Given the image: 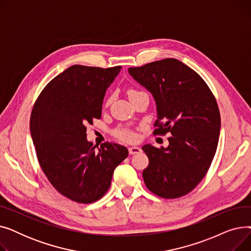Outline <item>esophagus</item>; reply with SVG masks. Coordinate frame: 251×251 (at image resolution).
Segmentation results:
<instances>
[{
	"instance_id": "esophagus-1",
	"label": "esophagus",
	"mask_w": 251,
	"mask_h": 251,
	"mask_svg": "<svg viewBox=\"0 0 251 251\" xmlns=\"http://www.w3.org/2000/svg\"><path fill=\"white\" fill-rule=\"evenodd\" d=\"M141 152V149L138 147H131L129 148V153L130 154H135V153H139Z\"/></svg>"
}]
</instances>
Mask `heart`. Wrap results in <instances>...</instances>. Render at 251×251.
<instances>
[{
	"instance_id": "1",
	"label": "heart",
	"mask_w": 251,
	"mask_h": 251,
	"mask_svg": "<svg viewBox=\"0 0 251 251\" xmlns=\"http://www.w3.org/2000/svg\"><path fill=\"white\" fill-rule=\"evenodd\" d=\"M136 94H139V92H137V91H135L133 89L129 90V98L136 95ZM108 102H110V100H109ZM117 136L120 138V139H122V140H125V141H132V140L135 139V135L132 132H130V131H127V130L118 131Z\"/></svg>"
}]
</instances>
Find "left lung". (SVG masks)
Segmentation results:
<instances>
[{"instance_id":"obj_1","label":"left lung","mask_w":251,"mask_h":251,"mask_svg":"<svg viewBox=\"0 0 251 251\" xmlns=\"http://www.w3.org/2000/svg\"><path fill=\"white\" fill-rule=\"evenodd\" d=\"M128 72L155 101L153 133H171L167 148L142 147L150 160L144 183L164 199L185 195L205 176L217 151L221 117L216 99L199 74L173 58Z\"/></svg>"}]
</instances>
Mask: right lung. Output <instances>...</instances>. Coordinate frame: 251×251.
I'll return each mask as SVG.
<instances>
[{
    "instance_id": "right-lung-1",
    "label": "right lung",
    "mask_w": 251,
    "mask_h": 251,
    "mask_svg": "<svg viewBox=\"0 0 251 251\" xmlns=\"http://www.w3.org/2000/svg\"><path fill=\"white\" fill-rule=\"evenodd\" d=\"M121 68L73 65L51 79L33 107L30 134L38 163L51 185L73 201L100 200L128 156L125 147L112 142L96 151L85 127L100 119L105 91Z\"/></svg>"
}]
</instances>
